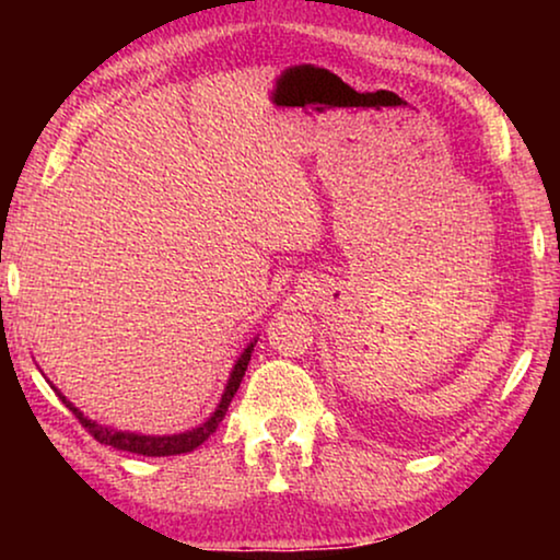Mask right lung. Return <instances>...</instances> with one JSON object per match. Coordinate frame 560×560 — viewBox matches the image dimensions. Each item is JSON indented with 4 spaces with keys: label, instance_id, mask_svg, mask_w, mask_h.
I'll return each instance as SVG.
<instances>
[{
    "label": "right lung",
    "instance_id": "add662e5",
    "mask_svg": "<svg viewBox=\"0 0 560 560\" xmlns=\"http://www.w3.org/2000/svg\"><path fill=\"white\" fill-rule=\"evenodd\" d=\"M255 341L247 343V349L242 351V357L236 359L232 374H229V382L224 387V395H221V402L219 408L213 410V416L201 423L194 431H186V433H175V435H140V433H129V431H114V428H106V425H98L96 420H89L83 412L75 408L71 400H66V395L56 389L60 400L68 410L73 412L75 418H79V423L86 428V431L94 435L98 443H104V446H112L117 451H129V454H140V456H175V454H188V451H194L201 446V443L209 439V435L217 431L221 420H224L226 410H229V402H232V397L236 395V389H240V382L244 377V372H247V364H249V357L252 351H255Z\"/></svg>",
    "mask_w": 560,
    "mask_h": 560
}]
</instances>
